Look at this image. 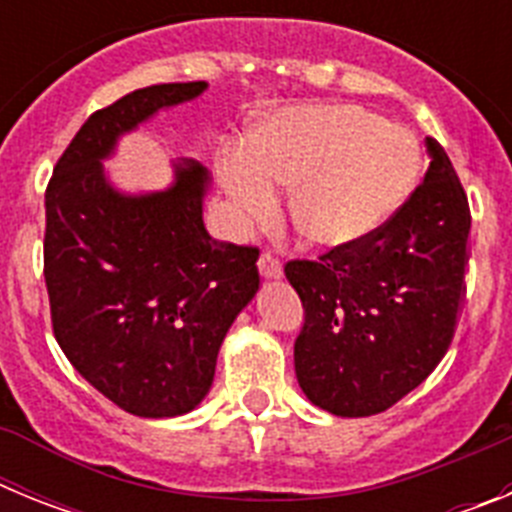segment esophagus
<instances>
[{
    "mask_svg": "<svg viewBox=\"0 0 512 512\" xmlns=\"http://www.w3.org/2000/svg\"><path fill=\"white\" fill-rule=\"evenodd\" d=\"M259 271L264 279H279L282 277V264H279V259L274 256V253L266 251V253H261Z\"/></svg>",
    "mask_w": 512,
    "mask_h": 512,
    "instance_id": "obj_1",
    "label": "esophagus"
}]
</instances>
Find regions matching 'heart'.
<instances>
[{"mask_svg":"<svg viewBox=\"0 0 512 512\" xmlns=\"http://www.w3.org/2000/svg\"><path fill=\"white\" fill-rule=\"evenodd\" d=\"M418 179L408 130L346 104L292 107L253 130L246 153L223 161V187L246 217L266 220L291 187L289 217L302 238L346 248L382 228Z\"/></svg>","mask_w":512,"mask_h":512,"instance_id":"1","label":"heart"}]
</instances>
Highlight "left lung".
I'll return each mask as SVG.
<instances>
[{
	"label": "left lung",
	"instance_id": "obj_1",
	"mask_svg": "<svg viewBox=\"0 0 512 512\" xmlns=\"http://www.w3.org/2000/svg\"><path fill=\"white\" fill-rule=\"evenodd\" d=\"M425 148L423 184L382 228L318 261L284 266L305 307L297 382L312 405L341 418L392 408L454 338L472 215L446 151L433 138Z\"/></svg>",
	"mask_w": 512,
	"mask_h": 512
}]
</instances>
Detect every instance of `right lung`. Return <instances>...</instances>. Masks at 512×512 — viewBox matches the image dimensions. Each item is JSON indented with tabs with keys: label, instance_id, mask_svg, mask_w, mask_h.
Segmentation results:
<instances>
[{
	"label": "right lung",
	"instance_id": "add662e5",
	"mask_svg": "<svg viewBox=\"0 0 512 512\" xmlns=\"http://www.w3.org/2000/svg\"><path fill=\"white\" fill-rule=\"evenodd\" d=\"M205 89L153 84L97 110L45 189L58 346L94 390L138 418H176L205 400L225 333L259 292V251L205 230V166L182 158L171 164V187L128 194L102 164L122 135Z\"/></svg>",
	"mask_w": 512,
	"mask_h": 512
}]
</instances>
